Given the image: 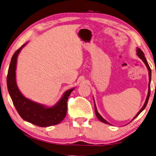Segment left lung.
<instances>
[{
	"instance_id": "1",
	"label": "left lung",
	"mask_w": 156,
	"mask_h": 156,
	"mask_svg": "<svg viewBox=\"0 0 156 156\" xmlns=\"http://www.w3.org/2000/svg\"><path fill=\"white\" fill-rule=\"evenodd\" d=\"M136 55L139 57L141 59L142 61H144V63H145V65L146 66V67H147V69H148V76H149V83H148V95H147V97H146V101H145V102H144V105H143V107H142V108L140 109L139 110V112H138L136 115V116L134 117L132 119V120H133L135 119L136 117H138V115H139L140 113L142 111L144 110V109L146 108V105H147V103H148V99H149V97H150V93H151V87H150V85H151V69H150V66H149V65H148V62H147V60H146V58H145V56H144V52L141 51V49H139V48H136ZM93 100H94V105H95V115H96V117H98V119L100 120V122H103V123H105V124H109V125H111V124L110 123H109L107 121H106V120H105L104 118H103L102 116H101L100 114H99V112H98V109H97V107H96V105H95V100H94V98H93ZM132 120H131V121H132Z\"/></svg>"
}]
</instances>
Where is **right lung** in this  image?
I'll list each match as a JSON object with an SVG mask.
<instances>
[{"label":"right lung","instance_id":"obj_1","mask_svg":"<svg viewBox=\"0 0 156 156\" xmlns=\"http://www.w3.org/2000/svg\"><path fill=\"white\" fill-rule=\"evenodd\" d=\"M25 43L15 52L10 61L7 76V86L13 105L20 116L25 121L41 127H47L58 124L63 121L67 112V100L72 87L63 93L62 97L53 106H47L26 98L18 88L16 81L17 57Z\"/></svg>","mask_w":156,"mask_h":156}]
</instances>
